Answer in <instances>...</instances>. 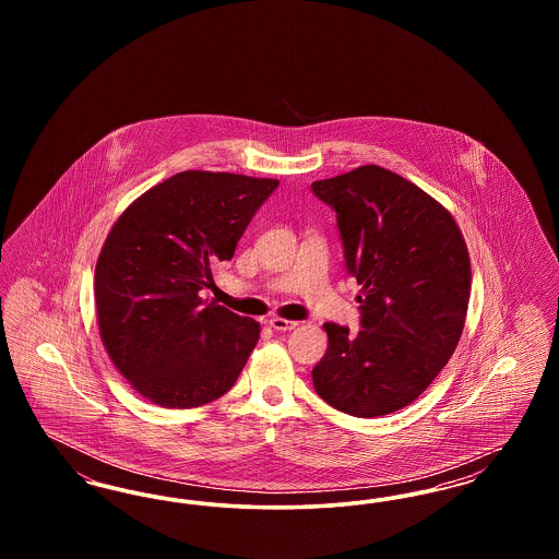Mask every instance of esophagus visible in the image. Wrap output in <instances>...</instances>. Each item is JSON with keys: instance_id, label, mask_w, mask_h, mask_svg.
<instances>
[{"instance_id": "1", "label": "esophagus", "mask_w": 559, "mask_h": 559, "mask_svg": "<svg viewBox=\"0 0 559 559\" xmlns=\"http://www.w3.org/2000/svg\"><path fill=\"white\" fill-rule=\"evenodd\" d=\"M267 324L274 329V331H293L297 326L295 320L281 319V317H272L267 320Z\"/></svg>"}]
</instances>
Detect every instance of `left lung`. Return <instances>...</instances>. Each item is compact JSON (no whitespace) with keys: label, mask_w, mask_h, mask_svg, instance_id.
I'll use <instances>...</instances> for the list:
<instances>
[{"label":"left lung","mask_w":559,"mask_h":559,"mask_svg":"<svg viewBox=\"0 0 559 559\" xmlns=\"http://www.w3.org/2000/svg\"><path fill=\"white\" fill-rule=\"evenodd\" d=\"M337 213L346 266L362 287V329L326 322L329 347L312 371L333 408L371 419L419 399L461 340L472 264L451 212L379 165L319 180Z\"/></svg>","instance_id":"1"}]
</instances>
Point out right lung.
<instances>
[{"mask_svg":"<svg viewBox=\"0 0 559 559\" xmlns=\"http://www.w3.org/2000/svg\"><path fill=\"white\" fill-rule=\"evenodd\" d=\"M272 178L182 171L117 217L94 297L103 346L142 399L194 408L224 396L260 340V322L207 304L212 266L235 255Z\"/></svg>","mask_w":559,"mask_h":559,"instance_id":"right-lung-1","label":"right lung"}]
</instances>
